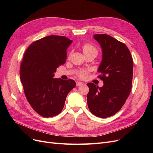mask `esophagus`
Returning <instances> with one entry per match:
<instances>
[{"label": "esophagus", "mask_w": 153, "mask_h": 153, "mask_svg": "<svg viewBox=\"0 0 153 153\" xmlns=\"http://www.w3.org/2000/svg\"><path fill=\"white\" fill-rule=\"evenodd\" d=\"M83 84L82 82H76V86H80V85H82Z\"/></svg>", "instance_id": "1"}]
</instances>
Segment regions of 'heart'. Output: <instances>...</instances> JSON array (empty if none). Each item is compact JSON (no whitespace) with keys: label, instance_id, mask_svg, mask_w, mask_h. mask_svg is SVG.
Masks as SVG:
<instances>
[{"label":"heart","instance_id":"heart-1","mask_svg":"<svg viewBox=\"0 0 153 153\" xmlns=\"http://www.w3.org/2000/svg\"><path fill=\"white\" fill-rule=\"evenodd\" d=\"M82 50L84 53L91 52V51H96V52H97L96 49L93 47V46L89 43H85L82 46ZM87 71H81L80 72L78 73V75L81 78H84L87 76Z\"/></svg>","mask_w":153,"mask_h":153}]
</instances>
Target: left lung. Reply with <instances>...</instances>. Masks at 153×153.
<instances>
[{"mask_svg":"<svg viewBox=\"0 0 153 153\" xmlns=\"http://www.w3.org/2000/svg\"><path fill=\"white\" fill-rule=\"evenodd\" d=\"M94 38L102 49V61L98 71L103 81L99 87L88 83L87 105L96 117L112 116L121 110L130 94L133 62L126 45L107 34H94Z\"/></svg>","mask_w":153,"mask_h":153,"instance_id":"1","label":"left lung"}]
</instances>
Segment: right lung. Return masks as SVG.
<instances>
[{"mask_svg": "<svg viewBox=\"0 0 153 153\" xmlns=\"http://www.w3.org/2000/svg\"><path fill=\"white\" fill-rule=\"evenodd\" d=\"M72 40L62 36H48L32 43L20 65V80L28 102L44 117L62 110L68 94L76 85L73 80L53 78L57 68L66 62Z\"/></svg>", "mask_w": 153, "mask_h": 153, "instance_id": "add662e5", "label": "right lung"}]
</instances>
